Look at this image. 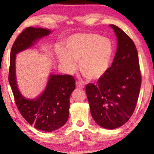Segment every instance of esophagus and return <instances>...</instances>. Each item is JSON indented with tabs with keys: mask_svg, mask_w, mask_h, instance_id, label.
I'll return each instance as SVG.
<instances>
[{
	"mask_svg": "<svg viewBox=\"0 0 154 154\" xmlns=\"http://www.w3.org/2000/svg\"><path fill=\"white\" fill-rule=\"evenodd\" d=\"M76 86H77V88H84V85L82 84V83H81L80 82H76Z\"/></svg>",
	"mask_w": 154,
	"mask_h": 154,
	"instance_id": "obj_1",
	"label": "esophagus"
}]
</instances>
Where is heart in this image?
Masks as SVG:
<instances>
[{"mask_svg": "<svg viewBox=\"0 0 154 154\" xmlns=\"http://www.w3.org/2000/svg\"><path fill=\"white\" fill-rule=\"evenodd\" d=\"M114 54L109 38L95 33H77L65 42L64 50L58 49L57 56L65 71L72 73L76 63L81 73L90 80H97L106 73Z\"/></svg>", "mask_w": 154, "mask_h": 154, "instance_id": "obj_1", "label": "heart"}]
</instances>
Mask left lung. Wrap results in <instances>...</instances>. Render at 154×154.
<instances>
[{
	"label": "left lung",
	"mask_w": 154,
	"mask_h": 154,
	"mask_svg": "<svg viewBox=\"0 0 154 154\" xmlns=\"http://www.w3.org/2000/svg\"><path fill=\"white\" fill-rule=\"evenodd\" d=\"M110 26L117 38L115 57L97 85L88 83L85 91L95 122L103 128L115 129L126 123L135 111L141 74L134 42L117 26Z\"/></svg>",
	"instance_id": "8db88e82"
}]
</instances>
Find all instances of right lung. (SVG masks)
I'll list each match as a JSON object with an SVG mask.
<instances>
[{"mask_svg":"<svg viewBox=\"0 0 154 154\" xmlns=\"http://www.w3.org/2000/svg\"><path fill=\"white\" fill-rule=\"evenodd\" d=\"M50 33V30L43 28L29 26L24 29L12 45L8 73V81L19 112L29 125L44 132L54 131L67 122L69 98L75 89V79L72 75H51L43 94L35 99H26L17 88L15 59L16 54Z\"/></svg>","mask_w":154,"mask_h":154,"instance_id":"add662e5","label":"right lung"}]
</instances>
